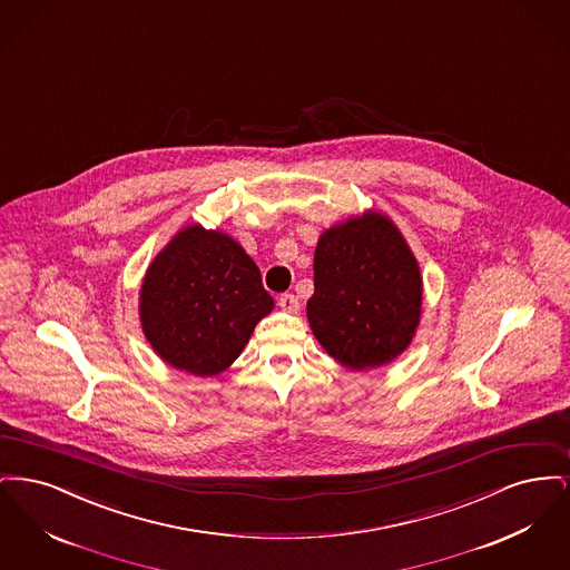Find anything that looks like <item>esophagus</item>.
<instances>
[{"instance_id":"34e87169","label":"esophagus","mask_w":570,"mask_h":570,"mask_svg":"<svg viewBox=\"0 0 570 570\" xmlns=\"http://www.w3.org/2000/svg\"><path fill=\"white\" fill-rule=\"evenodd\" d=\"M279 307L284 309V312H288V314H297L298 307V298L295 295H282L279 297Z\"/></svg>"}]
</instances>
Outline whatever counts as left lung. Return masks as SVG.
Instances as JSON below:
<instances>
[{"instance_id": "1", "label": "left lung", "mask_w": 570, "mask_h": 570, "mask_svg": "<svg viewBox=\"0 0 570 570\" xmlns=\"http://www.w3.org/2000/svg\"><path fill=\"white\" fill-rule=\"evenodd\" d=\"M423 309V275L386 214L363 212L323 230L314 252L307 321L340 365H389L412 344Z\"/></svg>"}]
</instances>
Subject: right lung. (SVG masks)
Segmentation results:
<instances>
[{"label":"right lung","mask_w":570,"mask_h":570,"mask_svg":"<svg viewBox=\"0 0 570 570\" xmlns=\"http://www.w3.org/2000/svg\"><path fill=\"white\" fill-rule=\"evenodd\" d=\"M273 307L242 244L200 224L170 237L138 293V318L154 353L200 379L228 370Z\"/></svg>","instance_id":"obj_1"}]
</instances>
